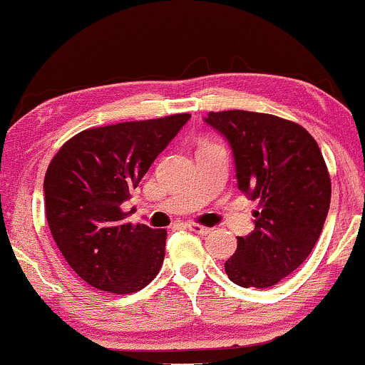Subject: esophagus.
Here are the masks:
<instances>
[{"label": "esophagus", "instance_id": "34e87169", "mask_svg": "<svg viewBox=\"0 0 365 365\" xmlns=\"http://www.w3.org/2000/svg\"><path fill=\"white\" fill-rule=\"evenodd\" d=\"M186 228L194 231V233H197V235H210L211 233V228H207V226L196 225V223H187Z\"/></svg>", "mask_w": 365, "mask_h": 365}]
</instances>
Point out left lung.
Masks as SVG:
<instances>
[{
    "mask_svg": "<svg viewBox=\"0 0 365 365\" xmlns=\"http://www.w3.org/2000/svg\"><path fill=\"white\" fill-rule=\"evenodd\" d=\"M205 122L228 140L238 189L259 205L226 273L240 287H273L305 262L327 220L324 155L304 127L269 113L210 112Z\"/></svg>",
    "mask_w": 365,
    "mask_h": 365,
    "instance_id": "obj_1",
    "label": "left lung"
}]
</instances>
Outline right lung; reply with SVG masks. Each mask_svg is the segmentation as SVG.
Instances as JSON below:
<instances>
[{"instance_id":"1","label":"right lung","mask_w":365,"mask_h":365,"mask_svg":"<svg viewBox=\"0 0 365 365\" xmlns=\"http://www.w3.org/2000/svg\"><path fill=\"white\" fill-rule=\"evenodd\" d=\"M189 117L82 130L51 159L43 181L46 221L61 255L88 285L124 295L159 273L168 231L125 223L130 212L122 205Z\"/></svg>"}]
</instances>
